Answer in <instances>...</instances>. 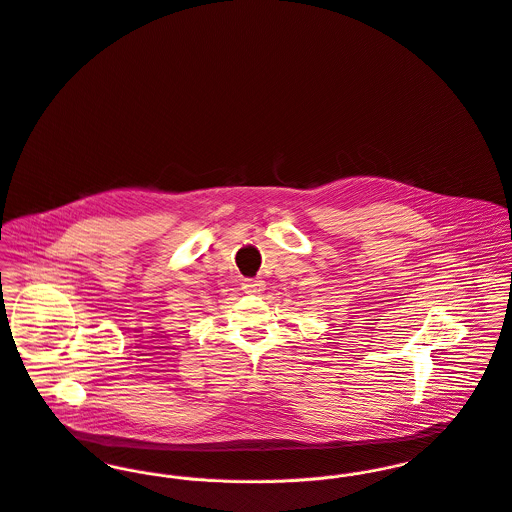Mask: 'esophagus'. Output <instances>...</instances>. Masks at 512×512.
Instances as JSON below:
<instances>
[{"mask_svg": "<svg viewBox=\"0 0 512 512\" xmlns=\"http://www.w3.org/2000/svg\"><path fill=\"white\" fill-rule=\"evenodd\" d=\"M242 290L246 293H262L266 290V284L262 280H244L242 284Z\"/></svg>", "mask_w": 512, "mask_h": 512, "instance_id": "esophagus-1", "label": "esophagus"}]
</instances>
